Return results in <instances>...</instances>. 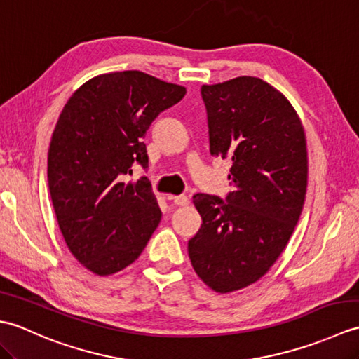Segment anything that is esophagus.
<instances>
[{"label":"esophagus","mask_w":359,"mask_h":359,"mask_svg":"<svg viewBox=\"0 0 359 359\" xmlns=\"http://www.w3.org/2000/svg\"><path fill=\"white\" fill-rule=\"evenodd\" d=\"M170 201H171L174 205H182V207H184V205H188V202H189L188 197L184 196V194H180V196H171Z\"/></svg>","instance_id":"esophagus-1"}]
</instances>
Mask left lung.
Masks as SVG:
<instances>
[{
	"mask_svg": "<svg viewBox=\"0 0 359 359\" xmlns=\"http://www.w3.org/2000/svg\"><path fill=\"white\" fill-rule=\"evenodd\" d=\"M210 152L231 160L225 201L197 193L202 225L188 241L193 269L217 293L241 290L284 251L307 191L306 134L293 106L256 77L203 85Z\"/></svg>",
	"mask_w": 359,
	"mask_h": 359,
	"instance_id": "1",
	"label": "left lung"
}]
</instances>
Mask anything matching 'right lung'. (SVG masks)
I'll return each mask as SVG.
<instances>
[{
	"label": "right lung",
	"instance_id": "right-lung-1",
	"mask_svg": "<svg viewBox=\"0 0 359 359\" xmlns=\"http://www.w3.org/2000/svg\"><path fill=\"white\" fill-rule=\"evenodd\" d=\"M184 86L140 71L103 74L67 100L53 129L48 182L63 238L95 274L123 270L140 256L162 212L149 180L126 184L133 165L148 168L143 139Z\"/></svg>",
	"mask_w": 359,
	"mask_h": 359
}]
</instances>
